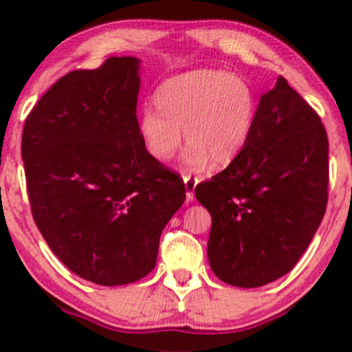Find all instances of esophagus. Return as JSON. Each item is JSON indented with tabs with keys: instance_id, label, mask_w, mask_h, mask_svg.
<instances>
[{
	"instance_id": "34e87169",
	"label": "esophagus",
	"mask_w": 352,
	"mask_h": 352,
	"mask_svg": "<svg viewBox=\"0 0 352 352\" xmlns=\"http://www.w3.org/2000/svg\"><path fill=\"white\" fill-rule=\"evenodd\" d=\"M184 184H185V195H187V200L192 201L195 199V187H197V179L190 175H184Z\"/></svg>"
}]
</instances>
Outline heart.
Wrapping results in <instances>:
<instances>
[{"instance_id": "heart-1", "label": "heart", "mask_w": 352, "mask_h": 352, "mask_svg": "<svg viewBox=\"0 0 352 352\" xmlns=\"http://www.w3.org/2000/svg\"><path fill=\"white\" fill-rule=\"evenodd\" d=\"M157 109H144L139 134L148 155L168 162L182 144H190L184 162L204 170L210 162H235L252 137L256 102L243 78L217 69H199L172 78L157 89Z\"/></svg>"}]
</instances>
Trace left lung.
I'll use <instances>...</instances> for the list:
<instances>
[{"label":"left lung","mask_w":352,"mask_h":352,"mask_svg":"<svg viewBox=\"0 0 352 352\" xmlns=\"http://www.w3.org/2000/svg\"><path fill=\"white\" fill-rule=\"evenodd\" d=\"M328 148L319 116L280 76L241 155L195 187L212 215L207 254L221 281L258 288L292 272L324 217Z\"/></svg>","instance_id":"8db88e82"}]
</instances>
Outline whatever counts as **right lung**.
Wrapping results in <instances>:
<instances>
[{
    "instance_id": "right-lung-1",
    "label": "right lung",
    "mask_w": 352,
    "mask_h": 352,
    "mask_svg": "<svg viewBox=\"0 0 352 352\" xmlns=\"http://www.w3.org/2000/svg\"><path fill=\"white\" fill-rule=\"evenodd\" d=\"M139 69L140 59L122 56L72 71L23 127L36 227L72 273L102 286L152 272L162 230L185 201L184 182L140 139Z\"/></svg>"
}]
</instances>
